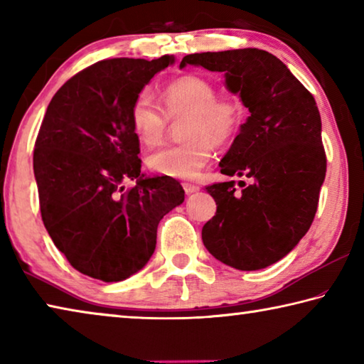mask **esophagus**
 <instances>
[{
	"mask_svg": "<svg viewBox=\"0 0 364 364\" xmlns=\"http://www.w3.org/2000/svg\"><path fill=\"white\" fill-rule=\"evenodd\" d=\"M183 188H184V191H186V194H193V193H196V191H199V186L193 183H183Z\"/></svg>",
	"mask_w": 364,
	"mask_h": 364,
	"instance_id": "obj_1",
	"label": "esophagus"
}]
</instances>
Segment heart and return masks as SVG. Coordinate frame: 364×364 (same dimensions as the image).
<instances>
[{"label": "heart", "mask_w": 364, "mask_h": 364, "mask_svg": "<svg viewBox=\"0 0 364 364\" xmlns=\"http://www.w3.org/2000/svg\"><path fill=\"white\" fill-rule=\"evenodd\" d=\"M184 117V143L168 146L147 157L154 173L170 178H194L212 157L213 146L230 144L241 130L244 106L236 96H217L215 85L204 77L183 75L165 86L162 109L149 91H141L130 107L133 133L146 146L162 143L167 119Z\"/></svg>", "instance_id": "b5f03b06"}]
</instances>
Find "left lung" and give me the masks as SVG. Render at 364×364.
<instances>
[{
  "label": "left lung",
  "mask_w": 364,
  "mask_h": 364,
  "mask_svg": "<svg viewBox=\"0 0 364 364\" xmlns=\"http://www.w3.org/2000/svg\"><path fill=\"white\" fill-rule=\"evenodd\" d=\"M225 72L250 117L221 159L226 176L249 178L205 186L217 213L202 228L207 250L228 267L267 268L299 244L315 218L326 176L321 117L315 97L281 60L245 48L184 56L180 67Z\"/></svg>",
  "instance_id": "1"
}]
</instances>
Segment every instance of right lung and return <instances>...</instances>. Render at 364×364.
I'll return each mask as SVG.
<instances>
[{
	"label": "right lung",
	"instance_id": "right-lung-1",
	"mask_svg": "<svg viewBox=\"0 0 364 364\" xmlns=\"http://www.w3.org/2000/svg\"><path fill=\"white\" fill-rule=\"evenodd\" d=\"M173 56L115 58L86 67L60 86L33 151L43 223L73 268L117 282L149 262L164 215L183 204L170 176L141 175L130 107ZM136 179L125 190L122 181Z\"/></svg>",
	"mask_w": 364,
	"mask_h": 364
}]
</instances>
